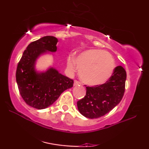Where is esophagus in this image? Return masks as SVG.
Returning a JSON list of instances; mask_svg holds the SVG:
<instances>
[{"label":"esophagus","instance_id":"1","mask_svg":"<svg viewBox=\"0 0 149 149\" xmlns=\"http://www.w3.org/2000/svg\"><path fill=\"white\" fill-rule=\"evenodd\" d=\"M80 84H81V83L79 82L78 81L75 80L74 81V86H77V85H80Z\"/></svg>","mask_w":149,"mask_h":149}]
</instances>
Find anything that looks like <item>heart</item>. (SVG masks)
I'll use <instances>...</instances> for the list:
<instances>
[{"label": "heart", "instance_id": "obj_1", "mask_svg": "<svg viewBox=\"0 0 149 149\" xmlns=\"http://www.w3.org/2000/svg\"><path fill=\"white\" fill-rule=\"evenodd\" d=\"M67 67L71 72L79 68V75L85 84L94 86L109 80L115 68V62L111 54L101 49H89L79 54L77 58H67Z\"/></svg>", "mask_w": 149, "mask_h": 149}]
</instances>
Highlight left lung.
<instances>
[{
  "instance_id": "obj_1",
  "label": "left lung",
  "mask_w": 149,
  "mask_h": 149,
  "mask_svg": "<svg viewBox=\"0 0 149 149\" xmlns=\"http://www.w3.org/2000/svg\"><path fill=\"white\" fill-rule=\"evenodd\" d=\"M125 69L117 66L105 83L86 87V95L77 102L79 111L89 119H96L109 113L121 102L125 92Z\"/></svg>"
}]
</instances>
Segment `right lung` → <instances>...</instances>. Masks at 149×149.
Returning <instances> with one entry per match:
<instances>
[{"mask_svg":"<svg viewBox=\"0 0 149 149\" xmlns=\"http://www.w3.org/2000/svg\"><path fill=\"white\" fill-rule=\"evenodd\" d=\"M58 40L46 36L32 42L24 51L17 64L16 81L24 102L36 109H44L54 104L63 91L73 86L72 79L51 67L45 72L35 70L36 60L47 52L57 51Z\"/></svg>","mask_w":149,"mask_h":149,"instance_id":"right-lung-1","label":"right lung"}]
</instances>
